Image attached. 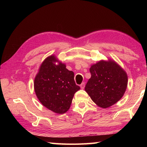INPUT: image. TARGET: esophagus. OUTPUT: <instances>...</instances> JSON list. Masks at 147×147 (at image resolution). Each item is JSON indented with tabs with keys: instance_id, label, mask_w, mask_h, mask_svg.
<instances>
[{
	"instance_id": "esophagus-1",
	"label": "esophagus",
	"mask_w": 147,
	"mask_h": 147,
	"mask_svg": "<svg viewBox=\"0 0 147 147\" xmlns=\"http://www.w3.org/2000/svg\"><path fill=\"white\" fill-rule=\"evenodd\" d=\"M80 88H81V89H84V88H85V83H84V82L82 83V84H80Z\"/></svg>"
}]
</instances>
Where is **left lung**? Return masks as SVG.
Segmentation results:
<instances>
[{
    "instance_id": "8db88e82",
    "label": "left lung",
    "mask_w": 147,
    "mask_h": 147,
    "mask_svg": "<svg viewBox=\"0 0 147 147\" xmlns=\"http://www.w3.org/2000/svg\"><path fill=\"white\" fill-rule=\"evenodd\" d=\"M91 76L85 91L98 106L107 108L120 100L125 93L128 76L115 61L101 60L89 69Z\"/></svg>"
}]
</instances>
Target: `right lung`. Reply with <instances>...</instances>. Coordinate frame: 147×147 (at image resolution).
<instances>
[{"label": "right lung", "instance_id": "add662e5", "mask_svg": "<svg viewBox=\"0 0 147 147\" xmlns=\"http://www.w3.org/2000/svg\"><path fill=\"white\" fill-rule=\"evenodd\" d=\"M58 62V64H56ZM34 90L40 102L53 112L63 114L70 108L74 93L80 88L76 85L74 73L65 64L51 55L45 59L34 79Z\"/></svg>", "mask_w": 147, "mask_h": 147}]
</instances>
